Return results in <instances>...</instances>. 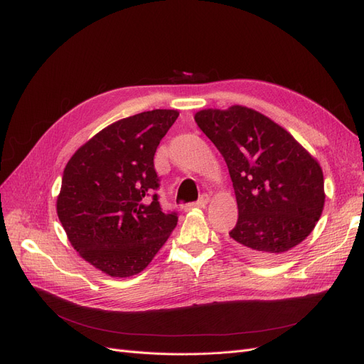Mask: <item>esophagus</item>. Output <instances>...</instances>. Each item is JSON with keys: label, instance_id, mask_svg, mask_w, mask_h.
Wrapping results in <instances>:
<instances>
[{"label": "esophagus", "instance_id": "esophagus-1", "mask_svg": "<svg viewBox=\"0 0 364 364\" xmlns=\"http://www.w3.org/2000/svg\"><path fill=\"white\" fill-rule=\"evenodd\" d=\"M208 202H209V196H208V194H203L199 200L194 202V203H190L188 208H190V209H194V208L202 209V208H205V206L208 205Z\"/></svg>", "mask_w": 364, "mask_h": 364}]
</instances>
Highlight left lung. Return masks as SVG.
Wrapping results in <instances>:
<instances>
[{"label": "left lung", "mask_w": 364, "mask_h": 364, "mask_svg": "<svg viewBox=\"0 0 364 364\" xmlns=\"http://www.w3.org/2000/svg\"><path fill=\"white\" fill-rule=\"evenodd\" d=\"M194 119L222 153L238 205L235 247L277 261L313 232L325 205L321 164L291 134L246 106L203 109Z\"/></svg>", "instance_id": "1"}]
</instances>
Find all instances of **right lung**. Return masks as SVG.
<instances>
[{"instance_id":"add662e5","label":"right lung","mask_w":364,"mask_h":364,"mask_svg":"<svg viewBox=\"0 0 364 364\" xmlns=\"http://www.w3.org/2000/svg\"><path fill=\"white\" fill-rule=\"evenodd\" d=\"M179 112L155 109L98 132L63 170L58 215L79 255L112 278L144 270L178 225L162 213L156 149Z\"/></svg>"}]
</instances>
